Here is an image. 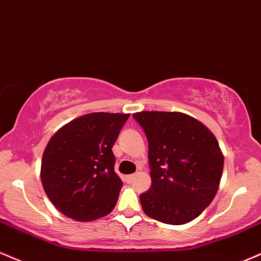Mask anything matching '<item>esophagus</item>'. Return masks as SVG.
I'll return each instance as SVG.
<instances>
[{"mask_svg":"<svg viewBox=\"0 0 261 261\" xmlns=\"http://www.w3.org/2000/svg\"><path fill=\"white\" fill-rule=\"evenodd\" d=\"M133 179H134V174H129V176H125V178H124V180L127 183H132V182H133Z\"/></svg>","mask_w":261,"mask_h":261,"instance_id":"34e87169","label":"esophagus"}]
</instances>
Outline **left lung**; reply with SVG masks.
I'll use <instances>...</instances> for the list:
<instances>
[{"label": "left lung", "mask_w": 261, "mask_h": 261, "mask_svg": "<svg viewBox=\"0 0 261 261\" xmlns=\"http://www.w3.org/2000/svg\"><path fill=\"white\" fill-rule=\"evenodd\" d=\"M133 117L149 144L151 187L140 195L151 219L185 225L213 201L223 170V155L207 127L182 112L142 111Z\"/></svg>", "instance_id": "obj_1"}]
</instances>
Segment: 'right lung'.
I'll use <instances>...</instances> for the list:
<instances>
[{
    "label": "right lung",
    "mask_w": 261,
    "mask_h": 261,
    "mask_svg": "<svg viewBox=\"0 0 261 261\" xmlns=\"http://www.w3.org/2000/svg\"><path fill=\"white\" fill-rule=\"evenodd\" d=\"M129 113L94 112L60 128L41 160L42 187L63 215L94 221L113 210L122 180L115 172L112 146Z\"/></svg>",
    "instance_id": "1"
}]
</instances>
